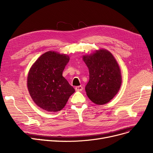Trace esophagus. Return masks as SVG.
<instances>
[{
    "mask_svg": "<svg viewBox=\"0 0 153 153\" xmlns=\"http://www.w3.org/2000/svg\"><path fill=\"white\" fill-rule=\"evenodd\" d=\"M75 89H76V91H82V89H83V87H82V86H81V85L77 86V87H75Z\"/></svg>",
    "mask_w": 153,
    "mask_h": 153,
    "instance_id": "obj_1",
    "label": "esophagus"
}]
</instances>
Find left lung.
I'll return each instance as SVG.
<instances>
[{
	"label": "left lung",
	"instance_id": "1",
	"mask_svg": "<svg viewBox=\"0 0 153 153\" xmlns=\"http://www.w3.org/2000/svg\"><path fill=\"white\" fill-rule=\"evenodd\" d=\"M83 59L89 72V81L85 87L88 97L98 105L108 103L117 94L122 84L117 61L105 50L84 56Z\"/></svg>",
	"mask_w": 153,
	"mask_h": 153
}]
</instances>
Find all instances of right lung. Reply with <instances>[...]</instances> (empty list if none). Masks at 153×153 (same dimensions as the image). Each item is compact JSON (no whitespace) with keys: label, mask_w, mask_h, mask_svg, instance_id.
<instances>
[{"label":"right lung","mask_w":153,"mask_h":153,"mask_svg":"<svg viewBox=\"0 0 153 153\" xmlns=\"http://www.w3.org/2000/svg\"><path fill=\"white\" fill-rule=\"evenodd\" d=\"M69 61L68 55L48 51L31 68L27 79L28 89L32 99L40 108L48 111H59L75 92L62 76Z\"/></svg>","instance_id":"add662e5"}]
</instances>
